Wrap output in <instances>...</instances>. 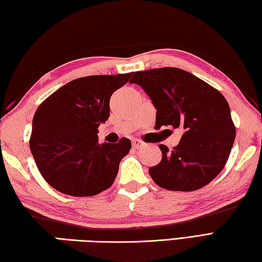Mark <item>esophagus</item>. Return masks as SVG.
Returning a JSON list of instances; mask_svg holds the SVG:
<instances>
[{
    "label": "esophagus",
    "mask_w": 262,
    "mask_h": 262,
    "mask_svg": "<svg viewBox=\"0 0 262 262\" xmlns=\"http://www.w3.org/2000/svg\"><path fill=\"white\" fill-rule=\"evenodd\" d=\"M132 146H133V148H136V149H138V148H140V147L144 146V142H142L139 139H135V140H132Z\"/></svg>",
    "instance_id": "obj_1"
}]
</instances>
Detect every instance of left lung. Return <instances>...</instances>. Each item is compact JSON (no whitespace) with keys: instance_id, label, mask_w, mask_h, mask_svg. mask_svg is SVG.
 Returning <instances> with one entry per match:
<instances>
[{"instance_id":"1","label":"left lung","mask_w":262,"mask_h":262,"mask_svg":"<svg viewBox=\"0 0 262 262\" xmlns=\"http://www.w3.org/2000/svg\"><path fill=\"white\" fill-rule=\"evenodd\" d=\"M131 83L140 85L156 108V125L184 132L178 146L160 145L162 160L151 166V179L162 188L192 191L206 186L226 165L235 140L228 102L201 78L180 68L136 72Z\"/></svg>"}]
</instances>
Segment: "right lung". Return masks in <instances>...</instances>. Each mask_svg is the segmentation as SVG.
Listing matches in <instances>:
<instances>
[{"label":"right lung","instance_id":"right-lung-1","mask_svg":"<svg viewBox=\"0 0 262 262\" xmlns=\"http://www.w3.org/2000/svg\"><path fill=\"white\" fill-rule=\"evenodd\" d=\"M132 73L92 75L68 82L35 112L29 147L38 171L62 194L93 196L113 185L121 160L131 149L126 138L98 142V127L110 117L113 92Z\"/></svg>","mask_w":262,"mask_h":262}]
</instances>
